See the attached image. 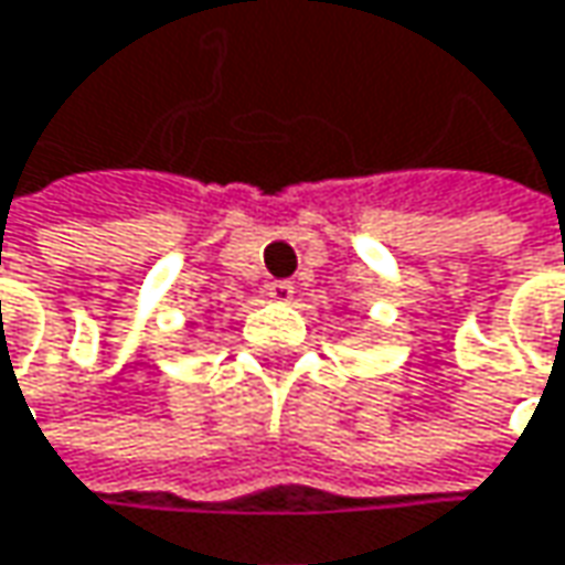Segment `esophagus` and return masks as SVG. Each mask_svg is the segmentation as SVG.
Wrapping results in <instances>:
<instances>
[{"instance_id": "esophagus-1", "label": "esophagus", "mask_w": 565, "mask_h": 565, "mask_svg": "<svg viewBox=\"0 0 565 565\" xmlns=\"http://www.w3.org/2000/svg\"><path fill=\"white\" fill-rule=\"evenodd\" d=\"M268 297H271V300H278V303H287V300H294V284H290V281H271V284H268Z\"/></svg>"}]
</instances>
